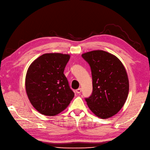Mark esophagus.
Here are the masks:
<instances>
[{"instance_id":"34e87169","label":"esophagus","mask_w":150,"mask_h":150,"mask_svg":"<svg viewBox=\"0 0 150 150\" xmlns=\"http://www.w3.org/2000/svg\"><path fill=\"white\" fill-rule=\"evenodd\" d=\"M81 91H82V89H81V88H78V89L76 90V92L78 93V94H79L81 93Z\"/></svg>"}]
</instances>
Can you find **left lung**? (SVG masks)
Wrapping results in <instances>:
<instances>
[{
	"mask_svg": "<svg viewBox=\"0 0 150 150\" xmlns=\"http://www.w3.org/2000/svg\"><path fill=\"white\" fill-rule=\"evenodd\" d=\"M82 57L91 67L93 79V93L86 101L96 116L109 118L120 111L128 97L125 67L116 56L102 50L84 53Z\"/></svg>",
	"mask_w": 150,
	"mask_h": 150,
	"instance_id": "left-lung-1",
	"label": "left lung"
}]
</instances>
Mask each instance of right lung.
Here are the masks:
<instances>
[{
    "mask_svg": "<svg viewBox=\"0 0 150 150\" xmlns=\"http://www.w3.org/2000/svg\"><path fill=\"white\" fill-rule=\"evenodd\" d=\"M69 54L46 53L29 66L25 90L33 107L42 115L55 116L69 106L74 96L64 74Z\"/></svg>",
    "mask_w": 150,
    "mask_h": 150,
    "instance_id": "1",
    "label": "right lung"
}]
</instances>
